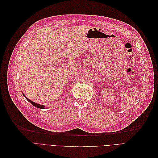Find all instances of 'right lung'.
<instances>
[{"mask_svg": "<svg viewBox=\"0 0 158 158\" xmlns=\"http://www.w3.org/2000/svg\"><path fill=\"white\" fill-rule=\"evenodd\" d=\"M22 94H23V96H24V97L26 98V99L27 100V101L29 102L31 105H33V106H34V107H37V108H39V109H45V106H44V105H41V104H39V103H37L33 102L31 101V100H30V99H28L23 93H22Z\"/></svg>", "mask_w": 158, "mask_h": 158, "instance_id": "obj_1", "label": "right lung"}]
</instances>
